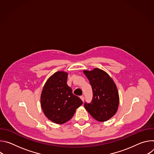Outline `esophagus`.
I'll return each instance as SVG.
<instances>
[{
    "mask_svg": "<svg viewBox=\"0 0 154 154\" xmlns=\"http://www.w3.org/2000/svg\"><path fill=\"white\" fill-rule=\"evenodd\" d=\"M80 98L82 99V100L83 102L84 101V96H81L80 97Z\"/></svg>",
    "mask_w": 154,
    "mask_h": 154,
    "instance_id": "1",
    "label": "esophagus"
}]
</instances>
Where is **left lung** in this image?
<instances>
[{
    "mask_svg": "<svg viewBox=\"0 0 154 154\" xmlns=\"http://www.w3.org/2000/svg\"><path fill=\"white\" fill-rule=\"evenodd\" d=\"M84 74L92 86L93 99L85 102L84 106L96 120L103 122L113 117L116 113L119 98L117 87L109 75L102 69L94 68Z\"/></svg>",
    "mask_w": 154,
    "mask_h": 154,
    "instance_id": "obj_1",
    "label": "left lung"
}]
</instances>
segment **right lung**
<instances>
[{"instance_id":"add662e5","label":"right lung","mask_w":154,"mask_h":154,"mask_svg":"<svg viewBox=\"0 0 154 154\" xmlns=\"http://www.w3.org/2000/svg\"><path fill=\"white\" fill-rule=\"evenodd\" d=\"M68 73L58 71L46 82L41 95V105L45 116L54 123L62 124L70 120L82 100L72 94L67 85Z\"/></svg>"}]
</instances>
